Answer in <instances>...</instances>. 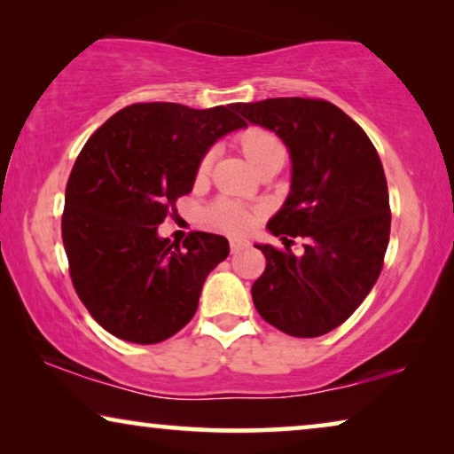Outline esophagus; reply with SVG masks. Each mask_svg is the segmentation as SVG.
Returning <instances> with one entry per match:
<instances>
[{"label":"esophagus","mask_w":454,"mask_h":454,"mask_svg":"<svg viewBox=\"0 0 454 454\" xmlns=\"http://www.w3.org/2000/svg\"><path fill=\"white\" fill-rule=\"evenodd\" d=\"M250 242L247 239H230V248H232V253H239V250L247 248Z\"/></svg>","instance_id":"obj_1"}]
</instances>
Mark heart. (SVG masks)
<instances>
[{
    "label": "heart",
    "instance_id": "obj_1",
    "mask_svg": "<svg viewBox=\"0 0 454 454\" xmlns=\"http://www.w3.org/2000/svg\"><path fill=\"white\" fill-rule=\"evenodd\" d=\"M239 145L242 148V153L247 154V159L250 160V165H253L256 171L267 165H273V162L287 160L286 145H283L277 134L265 130V128L250 126L247 130H242L239 134ZM212 162H214V151L204 153V157H201L198 162V177H206L209 168H212ZM206 218L209 224L224 230V232L240 234L254 226L256 218H259V212L248 209L234 200L220 198L207 207Z\"/></svg>",
    "mask_w": 454,
    "mask_h": 454
}]
</instances>
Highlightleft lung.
<instances>
[{
    "instance_id": "8db88e82",
    "label": "left lung",
    "mask_w": 454,
    "mask_h": 454,
    "mask_svg": "<svg viewBox=\"0 0 454 454\" xmlns=\"http://www.w3.org/2000/svg\"><path fill=\"white\" fill-rule=\"evenodd\" d=\"M234 110L287 145L292 193L267 228L281 240L306 239L300 259L292 248L256 247L267 269L253 286L254 308L289 336H322L361 306L383 269L391 209L381 159L363 128L326 99L273 98Z\"/></svg>"
}]
</instances>
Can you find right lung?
<instances>
[{
  "mask_svg": "<svg viewBox=\"0 0 454 454\" xmlns=\"http://www.w3.org/2000/svg\"><path fill=\"white\" fill-rule=\"evenodd\" d=\"M242 126L234 104L193 110L151 101L121 107L81 148L60 232L73 287L110 334L157 344L193 317L228 240L193 230L179 247L157 228L192 193L207 148Z\"/></svg>",
  "mask_w": 454,
  "mask_h": 454,
  "instance_id": "add662e5",
  "label": "right lung"
}]
</instances>
